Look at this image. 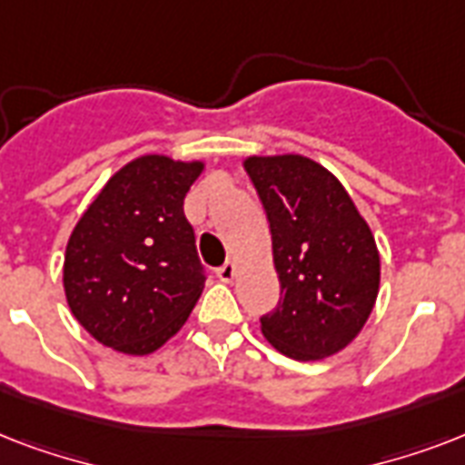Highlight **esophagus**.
I'll list each match as a JSON object with an SVG mask.
<instances>
[{"instance_id":"obj_1","label":"esophagus","mask_w":465,"mask_h":465,"mask_svg":"<svg viewBox=\"0 0 465 465\" xmlns=\"http://www.w3.org/2000/svg\"><path fill=\"white\" fill-rule=\"evenodd\" d=\"M217 277L222 282H232L233 277H236V265L233 262H224L222 268H217Z\"/></svg>"}]
</instances>
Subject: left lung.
Listing matches in <instances>:
<instances>
[{
  "mask_svg": "<svg viewBox=\"0 0 465 465\" xmlns=\"http://www.w3.org/2000/svg\"><path fill=\"white\" fill-rule=\"evenodd\" d=\"M246 171L272 233L280 304L262 335L299 361L340 352L367 323L379 294V251L352 197L299 154L251 156Z\"/></svg>",
  "mask_w": 465,
  "mask_h": 465,
  "instance_id": "left-lung-1",
  "label": "left lung"
}]
</instances>
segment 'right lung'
<instances>
[{"mask_svg": "<svg viewBox=\"0 0 465 465\" xmlns=\"http://www.w3.org/2000/svg\"><path fill=\"white\" fill-rule=\"evenodd\" d=\"M203 163L140 156L84 212L64 253L74 318L104 345L149 354L181 331L204 287L183 200Z\"/></svg>", "mask_w": 465, "mask_h": 465, "instance_id": "obj_1", "label": "right lung"}]
</instances>
